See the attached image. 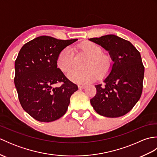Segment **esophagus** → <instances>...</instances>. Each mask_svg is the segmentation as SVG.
I'll return each mask as SVG.
<instances>
[{"label":"esophagus","mask_w":157,"mask_h":157,"mask_svg":"<svg viewBox=\"0 0 157 157\" xmlns=\"http://www.w3.org/2000/svg\"><path fill=\"white\" fill-rule=\"evenodd\" d=\"M86 87H87V86H84V85H78V88H79V89H84V88H86Z\"/></svg>","instance_id":"34e87169"}]
</instances>
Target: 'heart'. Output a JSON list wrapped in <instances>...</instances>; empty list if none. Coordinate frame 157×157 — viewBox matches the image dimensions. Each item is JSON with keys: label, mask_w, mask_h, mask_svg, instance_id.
<instances>
[{"label": "heart", "mask_w": 157, "mask_h": 157, "mask_svg": "<svg viewBox=\"0 0 157 157\" xmlns=\"http://www.w3.org/2000/svg\"><path fill=\"white\" fill-rule=\"evenodd\" d=\"M78 48L88 56L86 63L85 70L79 71L72 69L69 71L67 77L76 84H86L96 80L97 74L105 75L112 67L113 61L111 56L102 53V48L96 43L92 42H83ZM73 61V51L67 46L59 52L56 59V65L63 72H67L72 66Z\"/></svg>", "instance_id": "1"}]
</instances>
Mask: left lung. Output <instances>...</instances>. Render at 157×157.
Listing matches in <instances>:
<instances>
[{"instance_id": "obj_1", "label": "left lung", "mask_w": 157, "mask_h": 157, "mask_svg": "<svg viewBox=\"0 0 157 157\" xmlns=\"http://www.w3.org/2000/svg\"><path fill=\"white\" fill-rule=\"evenodd\" d=\"M109 53L113 61L109 75L96 85V94L90 99L96 112L106 117L127 114L140 98L144 67L140 53L131 42L113 34L90 38Z\"/></svg>"}]
</instances>
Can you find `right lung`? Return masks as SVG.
<instances>
[{"instance_id":"1","label":"right lung","mask_w":157,"mask_h":157,"mask_svg":"<svg viewBox=\"0 0 157 157\" xmlns=\"http://www.w3.org/2000/svg\"><path fill=\"white\" fill-rule=\"evenodd\" d=\"M77 40L42 36L19 51L15 62V88L22 108L38 121L61 118L67 110L71 96L78 90L56 65L59 52Z\"/></svg>"}]
</instances>
